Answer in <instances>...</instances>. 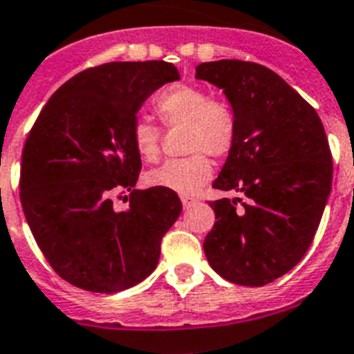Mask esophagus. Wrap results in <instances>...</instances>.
<instances>
[{
    "instance_id": "esophagus-1",
    "label": "esophagus",
    "mask_w": 354,
    "mask_h": 354,
    "mask_svg": "<svg viewBox=\"0 0 354 354\" xmlns=\"http://www.w3.org/2000/svg\"><path fill=\"white\" fill-rule=\"evenodd\" d=\"M195 202H197V198L190 197V195H181V204H183L185 209L192 207V205H194Z\"/></svg>"
}]
</instances>
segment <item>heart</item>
I'll return each instance as SVG.
<instances>
[{
    "instance_id": "heart-1",
    "label": "heart",
    "mask_w": 354,
    "mask_h": 354,
    "mask_svg": "<svg viewBox=\"0 0 354 354\" xmlns=\"http://www.w3.org/2000/svg\"><path fill=\"white\" fill-rule=\"evenodd\" d=\"M153 107L167 128L185 126V150L190 153L149 171L147 183L181 195L195 194L212 176L207 153L221 159L235 147V112L225 100L209 98L207 91L192 84L169 86L157 95ZM131 142L143 160L153 162L160 153L159 126L149 119H136Z\"/></svg>"
}]
</instances>
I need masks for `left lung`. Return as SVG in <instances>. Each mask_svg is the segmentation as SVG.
I'll list each match as a JSON object with an SVG mask.
<instances>
[{"instance_id": "1", "label": "left lung", "mask_w": 354, "mask_h": 354, "mask_svg": "<svg viewBox=\"0 0 354 354\" xmlns=\"http://www.w3.org/2000/svg\"><path fill=\"white\" fill-rule=\"evenodd\" d=\"M195 71L221 88L236 115L235 147L212 187L245 197L209 202L218 221L205 257L228 282L266 286L313 242L332 187L327 135L317 111L264 65L218 60Z\"/></svg>"}]
</instances>
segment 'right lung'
Returning a JSON list of instances; mask_svg holds the SVG:
<instances>
[{
  "instance_id": "1",
  "label": "right lung",
  "mask_w": 354,
  "mask_h": 354,
  "mask_svg": "<svg viewBox=\"0 0 354 354\" xmlns=\"http://www.w3.org/2000/svg\"><path fill=\"white\" fill-rule=\"evenodd\" d=\"M178 79L164 60L102 64L62 84L37 115L22 150L20 202L65 282L114 294L156 270L181 201L166 188L136 190L142 159L131 128L143 102ZM124 191L130 207L118 212L113 198Z\"/></svg>"
}]
</instances>
